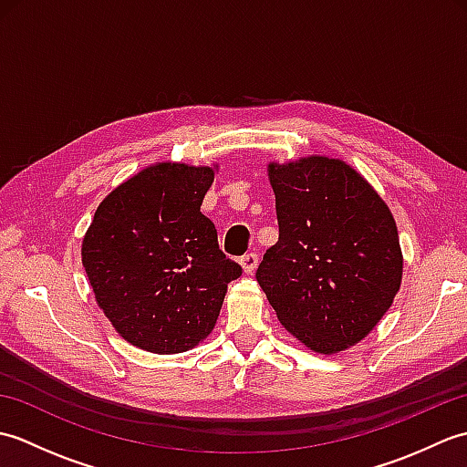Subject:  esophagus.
I'll list each match as a JSON object with an SVG mask.
<instances>
[{"instance_id": "esophagus-1", "label": "esophagus", "mask_w": 467, "mask_h": 467, "mask_svg": "<svg viewBox=\"0 0 467 467\" xmlns=\"http://www.w3.org/2000/svg\"><path fill=\"white\" fill-rule=\"evenodd\" d=\"M256 265H259V256H256V253H246L241 256V266L244 273H249V275L254 273Z\"/></svg>"}]
</instances>
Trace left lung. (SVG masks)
I'll list each match as a JSON object with an SVG mask.
<instances>
[{
  "label": "left lung",
  "instance_id": "left-lung-1",
  "mask_svg": "<svg viewBox=\"0 0 467 467\" xmlns=\"http://www.w3.org/2000/svg\"><path fill=\"white\" fill-rule=\"evenodd\" d=\"M279 241L256 281L283 327L315 353L333 355L373 331L398 295V226L365 178L329 156L269 164Z\"/></svg>",
  "mask_w": 467,
  "mask_h": 467
}]
</instances>
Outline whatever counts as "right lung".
Segmentation results:
<instances>
[{
	"label": "right lung",
	"instance_id": "right-lung-1",
	"mask_svg": "<svg viewBox=\"0 0 467 467\" xmlns=\"http://www.w3.org/2000/svg\"><path fill=\"white\" fill-rule=\"evenodd\" d=\"M214 168L148 166L104 198L86 231L82 265L96 303L144 351L182 353L206 339L243 273L201 213Z\"/></svg>",
	"mask_w": 467,
	"mask_h": 467
}]
</instances>
